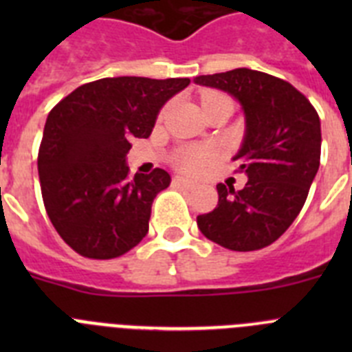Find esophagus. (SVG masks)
<instances>
[{"label": "esophagus", "mask_w": 352, "mask_h": 352, "mask_svg": "<svg viewBox=\"0 0 352 352\" xmlns=\"http://www.w3.org/2000/svg\"><path fill=\"white\" fill-rule=\"evenodd\" d=\"M173 182H174V185L183 186V188H195V186H197V183H195V182H192V179L182 178V176H176Z\"/></svg>", "instance_id": "1"}]
</instances>
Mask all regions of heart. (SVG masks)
I'll list each match as a JSON object with an SVG mask.
<instances>
[{
	"instance_id": "1",
	"label": "heart",
	"mask_w": 352,
	"mask_h": 352,
	"mask_svg": "<svg viewBox=\"0 0 352 352\" xmlns=\"http://www.w3.org/2000/svg\"><path fill=\"white\" fill-rule=\"evenodd\" d=\"M214 96L220 95L208 93L203 96V102L214 98ZM214 158H217V149L211 148V146H188V148L179 149L178 153L174 155V166L183 173H199L206 166H210Z\"/></svg>"
}]
</instances>
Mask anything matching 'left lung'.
<instances>
[{
	"label": "left lung",
	"mask_w": 352,
	"mask_h": 352,
	"mask_svg": "<svg viewBox=\"0 0 352 352\" xmlns=\"http://www.w3.org/2000/svg\"><path fill=\"white\" fill-rule=\"evenodd\" d=\"M241 104L245 138L234 160L247 174L241 190L217 185L219 204L197 226L220 247L252 252L280 238L300 214L321 162V121L303 93L287 80L250 68L199 76Z\"/></svg>",
	"instance_id": "8db88e82"
}]
</instances>
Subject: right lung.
I'll use <instances>...</instances> for the list:
<instances>
[{
  "mask_svg": "<svg viewBox=\"0 0 352 352\" xmlns=\"http://www.w3.org/2000/svg\"><path fill=\"white\" fill-rule=\"evenodd\" d=\"M190 79L105 77L79 86L49 113L38 149L43 206L65 243L114 259L148 234L151 204L170 183L155 169L129 178L133 138L148 139L162 105Z\"/></svg>",
  "mask_w": 352,
  "mask_h": 352,
  "instance_id": "obj_1",
  "label": "right lung"
}]
</instances>
